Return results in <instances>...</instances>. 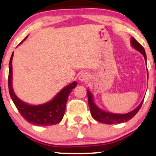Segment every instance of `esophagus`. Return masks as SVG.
<instances>
[{"mask_svg": "<svg viewBox=\"0 0 156 156\" xmlns=\"http://www.w3.org/2000/svg\"><path fill=\"white\" fill-rule=\"evenodd\" d=\"M78 80L81 82H85L89 80V75L87 73H81L80 76L78 77Z\"/></svg>", "mask_w": 156, "mask_h": 156, "instance_id": "obj_1", "label": "esophagus"}]
</instances>
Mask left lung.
Wrapping results in <instances>:
<instances>
[{
	"label": "left lung",
	"instance_id": "8db88e82",
	"mask_svg": "<svg viewBox=\"0 0 156 156\" xmlns=\"http://www.w3.org/2000/svg\"><path fill=\"white\" fill-rule=\"evenodd\" d=\"M130 43H131L132 47H133V48L136 49L137 51L140 52V53L144 55V59H145L146 62V55L144 47H143L140 44L138 43L134 37H131V39H130ZM87 94L88 97V105H89L90 110V114L91 115H92V117L94 118L95 120H97V122H100L103 124H106V125L120 124L129 121L138 112L140 108L142 106L143 102H144V100H143L140 103V104L135 108V109L130 112L126 113V114H114V113L107 112L100 109V108L94 103V97H93L92 94H91L90 91L89 90H87Z\"/></svg>",
	"mask_w": 156,
	"mask_h": 156
}]
</instances>
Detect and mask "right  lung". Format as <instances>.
<instances>
[{
    "label": "right lung",
    "mask_w": 156,
    "mask_h": 156,
    "mask_svg": "<svg viewBox=\"0 0 156 156\" xmlns=\"http://www.w3.org/2000/svg\"><path fill=\"white\" fill-rule=\"evenodd\" d=\"M26 38L23 41L26 40ZM22 41V42H23ZM21 42V43H22ZM13 53H12L9 62V76L8 87L9 92L12 102L15 104L18 111L29 123L38 126H50L58 124L62 121L65 113L67 99L72 89L77 85L76 81L65 87L50 102L37 106H31L20 100L16 96L12 87V60Z\"/></svg>",
    "instance_id": "right-lung-1"
}]
</instances>
